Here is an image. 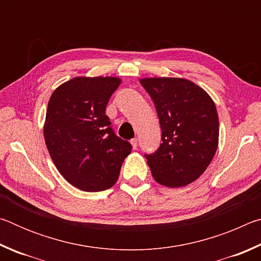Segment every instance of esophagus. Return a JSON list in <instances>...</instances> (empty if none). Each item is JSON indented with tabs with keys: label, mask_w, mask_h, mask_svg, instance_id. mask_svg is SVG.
I'll use <instances>...</instances> for the list:
<instances>
[{
	"label": "esophagus",
	"mask_w": 261,
	"mask_h": 261,
	"mask_svg": "<svg viewBox=\"0 0 261 261\" xmlns=\"http://www.w3.org/2000/svg\"><path fill=\"white\" fill-rule=\"evenodd\" d=\"M130 143H131V145H132V147H134L135 149L137 148V146H138V139H137V138L131 139Z\"/></svg>",
	"instance_id": "esophagus-1"
}]
</instances>
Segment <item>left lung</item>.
<instances>
[{
    "instance_id": "1",
    "label": "left lung",
    "mask_w": 261,
    "mask_h": 261,
    "mask_svg": "<svg viewBox=\"0 0 261 261\" xmlns=\"http://www.w3.org/2000/svg\"><path fill=\"white\" fill-rule=\"evenodd\" d=\"M162 130L160 147L145 154L154 179L169 188L185 187L204 173L219 144L214 101L183 78H143Z\"/></svg>"
}]
</instances>
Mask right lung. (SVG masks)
Instances as JSON below:
<instances>
[{
	"label": "right lung",
	"mask_w": 261,
	"mask_h": 261,
	"mask_svg": "<svg viewBox=\"0 0 261 261\" xmlns=\"http://www.w3.org/2000/svg\"><path fill=\"white\" fill-rule=\"evenodd\" d=\"M120 84L115 77H76L57 87L48 102L46 146L61 175L83 191L112 188L131 153L106 115Z\"/></svg>",
	"instance_id": "1"
}]
</instances>
